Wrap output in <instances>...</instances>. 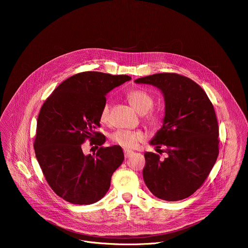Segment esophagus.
Instances as JSON below:
<instances>
[{
  "instance_id": "esophagus-1",
  "label": "esophagus",
  "mask_w": 248,
  "mask_h": 248,
  "mask_svg": "<svg viewBox=\"0 0 248 248\" xmlns=\"http://www.w3.org/2000/svg\"><path fill=\"white\" fill-rule=\"evenodd\" d=\"M123 152H124V155H125L126 158L130 157V156L133 155V153H134L133 151H130V150H127V149H124Z\"/></svg>"
}]
</instances>
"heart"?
<instances>
[{
  "label": "heart",
  "instance_id": "heart-1",
  "mask_svg": "<svg viewBox=\"0 0 248 248\" xmlns=\"http://www.w3.org/2000/svg\"><path fill=\"white\" fill-rule=\"evenodd\" d=\"M127 97L132 106L140 113H141L142 119L148 126L152 128H157L160 126L162 123V116L158 111H155L152 108L155 104V100L149 93L143 89H136L131 91L127 94ZM109 112L110 105L108 102H105L100 109L99 114V118L102 123L108 124L109 122ZM110 139L113 143L123 148L135 149L140 142L145 140V136L140 131L120 129L114 132Z\"/></svg>",
  "mask_w": 248,
  "mask_h": 248
}]
</instances>
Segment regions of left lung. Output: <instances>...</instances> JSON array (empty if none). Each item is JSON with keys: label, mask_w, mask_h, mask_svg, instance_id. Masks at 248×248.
Segmentation results:
<instances>
[{"label": "left lung", "mask_w": 248, "mask_h": 248, "mask_svg": "<svg viewBox=\"0 0 248 248\" xmlns=\"http://www.w3.org/2000/svg\"><path fill=\"white\" fill-rule=\"evenodd\" d=\"M157 87L165 99L162 128L151 140L167 154L146 152L143 178L158 199L177 202L193 195L209 176L218 155V125L212 102L192 79L174 72L135 80ZM159 153V154H161Z\"/></svg>", "instance_id": "1"}]
</instances>
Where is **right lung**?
<instances>
[{
  "label": "right lung",
  "instance_id": "right-lung-1",
  "mask_svg": "<svg viewBox=\"0 0 248 248\" xmlns=\"http://www.w3.org/2000/svg\"><path fill=\"white\" fill-rule=\"evenodd\" d=\"M129 80L128 75L80 72L62 82L41 108L36 158L50 188L65 201L88 205L106 195L124 154L120 146L103 147L106 138L95 130L106 93ZM87 139L99 148L96 154L82 153Z\"/></svg>",
  "mask_w": 248,
  "mask_h": 248
}]
</instances>
